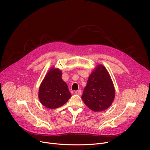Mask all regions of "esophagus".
Wrapping results in <instances>:
<instances>
[{"label": "esophagus", "mask_w": 150, "mask_h": 150, "mask_svg": "<svg viewBox=\"0 0 150 150\" xmlns=\"http://www.w3.org/2000/svg\"><path fill=\"white\" fill-rule=\"evenodd\" d=\"M75 93L76 94V95L81 96V91H80V90L76 91H75Z\"/></svg>", "instance_id": "esophagus-1"}]
</instances>
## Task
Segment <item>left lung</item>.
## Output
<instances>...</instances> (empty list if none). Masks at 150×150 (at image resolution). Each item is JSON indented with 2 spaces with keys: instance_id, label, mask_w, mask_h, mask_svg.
I'll list each match as a JSON object with an SVG mask.
<instances>
[{
  "instance_id": "left-lung-1",
  "label": "left lung",
  "mask_w": 150,
  "mask_h": 150,
  "mask_svg": "<svg viewBox=\"0 0 150 150\" xmlns=\"http://www.w3.org/2000/svg\"><path fill=\"white\" fill-rule=\"evenodd\" d=\"M115 97V89L107 70L97 66L89 76L81 98L85 105L95 112L102 111L111 105Z\"/></svg>"
}]
</instances>
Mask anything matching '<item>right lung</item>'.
Here are the masks:
<instances>
[{
  "mask_svg": "<svg viewBox=\"0 0 150 150\" xmlns=\"http://www.w3.org/2000/svg\"><path fill=\"white\" fill-rule=\"evenodd\" d=\"M62 73L52 69L47 73L39 89V98L42 105L55 109L64 105L71 97L67 84L62 80Z\"/></svg>",
  "mask_w": 150,
  "mask_h": 150,
  "instance_id": "right-lung-1",
  "label": "right lung"
}]
</instances>
